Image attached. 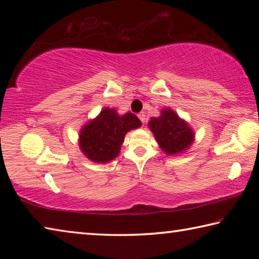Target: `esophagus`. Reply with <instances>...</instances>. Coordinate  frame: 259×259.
<instances>
[{
	"mask_svg": "<svg viewBox=\"0 0 259 259\" xmlns=\"http://www.w3.org/2000/svg\"><path fill=\"white\" fill-rule=\"evenodd\" d=\"M138 117H139V120L143 122V123L146 121V115H145V113H144V112L139 113V114H138Z\"/></svg>",
	"mask_w": 259,
	"mask_h": 259,
	"instance_id": "obj_1",
	"label": "esophagus"
}]
</instances>
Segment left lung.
<instances>
[{
	"instance_id": "1",
	"label": "left lung",
	"mask_w": 259,
	"mask_h": 259,
	"mask_svg": "<svg viewBox=\"0 0 259 259\" xmlns=\"http://www.w3.org/2000/svg\"><path fill=\"white\" fill-rule=\"evenodd\" d=\"M148 126L160 147L170 155L185 151L194 138V134L186 122L168 108L161 112L160 117H153Z\"/></svg>"
}]
</instances>
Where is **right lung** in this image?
<instances>
[{
  "mask_svg": "<svg viewBox=\"0 0 259 259\" xmlns=\"http://www.w3.org/2000/svg\"><path fill=\"white\" fill-rule=\"evenodd\" d=\"M140 120L133 113L117 115L115 109L104 108L95 120L83 126L80 147L91 161L105 163L119 155L128 131L139 128Z\"/></svg>",
  "mask_w": 259,
  "mask_h": 259,
  "instance_id": "obj_1",
  "label": "right lung"
}]
</instances>
